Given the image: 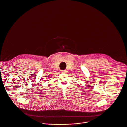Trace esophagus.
<instances>
[{"instance_id": "obj_1", "label": "esophagus", "mask_w": 127, "mask_h": 127, "mask_svg": "<svg viewBox=\"0 0 127 127\" xmlns=\"http://www.w3.org/2000/svg\"><path fill=\"white\" fill-rule=\"evenodd\" d=\"M61 72L63 73H66L67 72V70H62Z\"/></svg>"}]
</instances>
